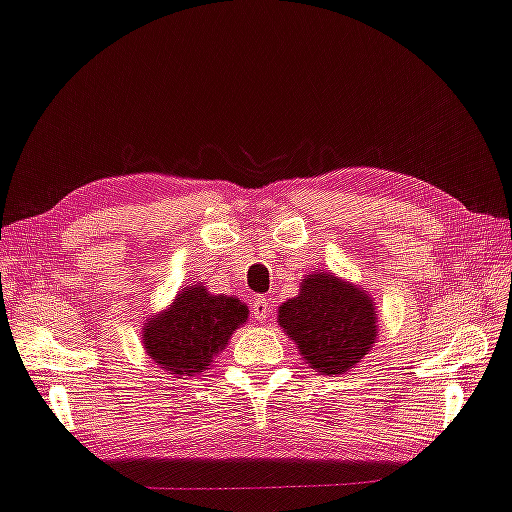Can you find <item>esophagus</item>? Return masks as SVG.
<instances>
[{"label":"esophagus","instance_id":"34e87169","mask_svg":"<svg viewBox=\"0 0 512 512\" xmlns=\"http://www.w3.org/2000/svg\"><path fill=\"white\" fill-rule=\"evenodd\" d=\"M252 316L258 323H265L269 316H272V307H269V298L265 296H256L252 301Z\"/></svg>","mask_w":512,"mask_h":512}]
</instances>
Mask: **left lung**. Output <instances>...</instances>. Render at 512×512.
<instances>
[{"instance_id":"left-lung-1","label":"left lung","mask_w":512,"mask_h":512,"mask_svg":"<svg viewBox=\"0 0 512 512\" xmlns=\"http://www.w3.org/2000/svg\"><path fill=\"white\" fill-rule=\"evenodd\" d=\"M278 325L318 374L354 368L376 341V307L363 287L323 269L305 276L298 296L278 307Z\"/></svg>"}]
</instances>
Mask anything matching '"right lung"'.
I'll return each mask as SVG.
<instances>
[{
    "instance_id": "add662e5",
    "label": "right lung",
    "mask_w": 512,
    "mask_h": 512,
    "mask_svg": "<svg viewBox=\"0 0 512 512\" xmlns=\"http://www.w3.org/2000/svg\"><path fill=\"white\" fill-rule=\"evenodd\" d=\"M247 316V305L238 298L191 285L173 298L171 307L144 323V350L169 374L194 376L205 372L214 356L225 350L229 336Z\"/></svg>"
}]
</instances>
